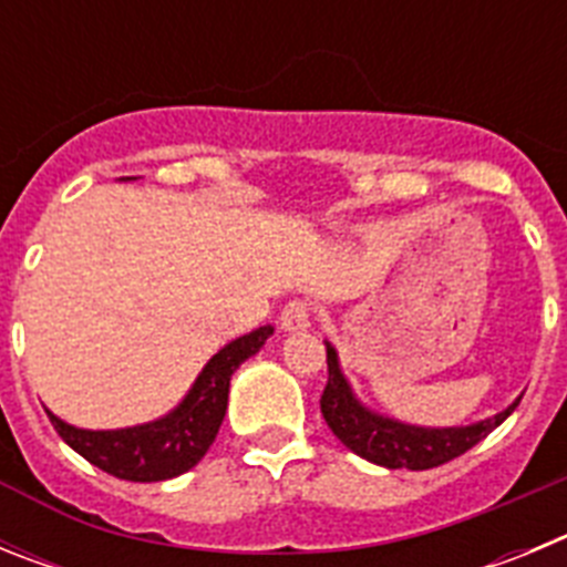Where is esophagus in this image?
Instances as JSON below:
<instances>
[{
  "label": "esophagus",
  "mask_w": 567,
  "mask_h": 567,
  "mask_svg": "<svg viewBox=\"0 0 567 567\" xmlns=\"http://www.w3.org/2000/svg\"><path fill=\"white\" fill-rule=\"evenodd\" d=\"M309 323H312V307L307 300H292L280 312V329L284 332H303V329H309Z\"/></svg>",
  "instance_id": "34e87169"
}]
</instances>
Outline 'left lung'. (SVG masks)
Returning a JSON list of instances; mask_svg holds the SVG:
<instances>
[{"instance_id": "obj_1", "label": "left lung", "mask_w": 567, "mask_h": 567, "mask_svg": "<svg viewBox=\"0 0 567 567\" xmlns=\"http://www.w3.org/2000/svg\"><path fill=\"white\" fill-rule=\"evenodd\" d=\"M327 365L329 380L320 394V414L346 449H352L358 457L385 465V468L425 471L449 463L488 437L519 405V400H514L505 412L494 414L483 423L463 425V429H420V425L398 423V420L380 417V414L363 409L340 374L338 354L329 343Z\"/></svg>"}]
</instances>
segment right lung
<instances>
[{
	"instance_id": "obj_1",
	"label": "right lung",
	"mask_w": 567,
	"mask_h": 567,
	"mask_svg": "<svg viewBox=\"0 0 567 567\" xmlns=\"http://www.w3.org/2000/svg\"><path fill=\"white\" fill-rule=\"evenodd\" d=\"M269 334L272 327H260L224 346L204 365L184 403L173 414L153 423L118 429V432H87L62 423L56 414L48 412V417L73 452L113 477L130 483H158V480L178 477L207 454L227 414L229 378L244 360L252 358L267 343Z\"/></svg>"
}]
</instances>
